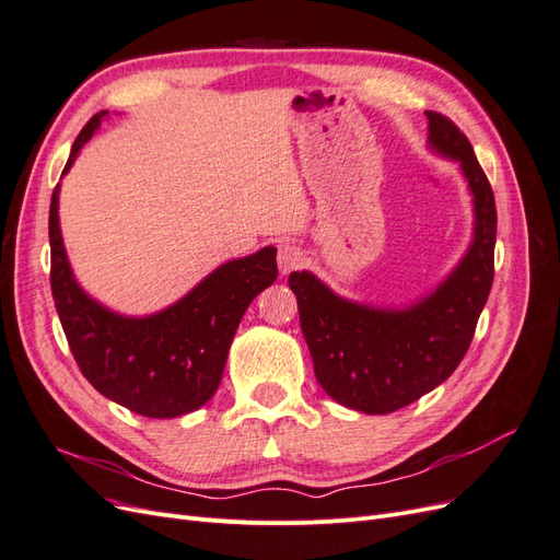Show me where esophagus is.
Returning <instances> with one entry per match:
<instances>
[{
    "label": "esophagus",
    "instance_id": "obj_1",
    "mask_svg": "<svg viewBox=\"0 0 560 560\" xmlns=\"http://www.w3.org/2000/svg\"><path fill=\"white\" fill-rule=\"evenodd\" d=\"M303 261H306V252H303L301 247H296L292 243H282L278 247V268H280L282 276L292 273V270L301 268Z\"/></svg>",
    "mask_w": 560,
    "mask_h": 560
}]
</instances>
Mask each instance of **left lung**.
Listing matches in <instances>:
<instances>
[{
	"label": "left lung",
	"instance_id": "left-lung-1",
	"mask_svg": "<svg viewBox=\"0 0 560 560\" xmlns=\"http://www.w3.org/2000/svg\"><path fill=\"white\" fill-rule=\"evenodd\" d=\"M425 116L430 144L460 161L474 196V241L453 273L401 311L336 296L308 270L290 276L317 383L331 399L362 413H393L442 385L463 362L493 284V189L465 132L444 114Z\"/></svg>",
	"mask_w": 560,
	"mask_h": 560
}]
</instances>
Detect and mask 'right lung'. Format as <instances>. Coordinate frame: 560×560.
<instances>
[{
	"label": "right lung",
	"mask_w": 560,
	"mask_h": 560,
	"mask_svg": "<svg viewBox=\"0 0 560 560\" xmlns=\"http://www.w3.org/2000/svg\"><path fill=\"white\" fill-rule=\"evenodd\" d=\"M107 112L95 114L72 144V167ZM50 196V292L81 374L100 395L147 418L200 409L219 387L229 348L252 299L278 278L276 247L219 266L198 287L156 315L124 317L100 306L77 284Z\"/></svg>",
	"instance_id": "1"
}]
</instances>
